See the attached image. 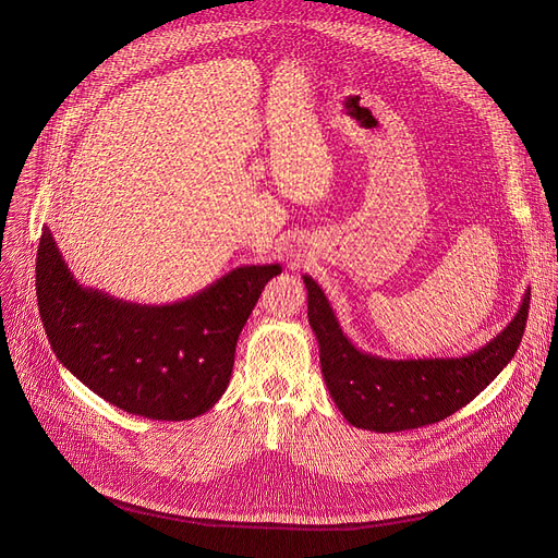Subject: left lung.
I'll return each mask as SVG.
<instances>
[{"instance_id": "8db88e82", "label": "left lung", "mask_w": 558, "mask_h": 558, "mask_svg": "<svg viewBox=\"0 0 558 558\" xmlns=\"http://www.w3.org/2000/svg\"><path fill=\"white\" fill-rule=\"evenodd\" d=\"M307 318L318 341L320 371L343 418L371 432H402L452 416L477 398L511 362L530 314V289L511 324L463 357L387 360L350 341L320 289L310 276Z\"/></svg>"}]
</instances>
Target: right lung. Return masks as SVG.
<instances>
[{"instance_id":"add662e5","label":"right lung","mask_w":558,"mask_h":558,"mask_svg":"<svg viewBox=\"0 0 558 558\" xmlns=\"http://www.w3.org/2000/svg\"><path fill=\"white\" fill-rule=\"evenodd\" d=\"M280 264L238 267L171 305L112 299L76 282L45 226L36 294L51 350L106 402L154 421H190L223 396L234 345Z\"/></svg>"}]
</instances>
